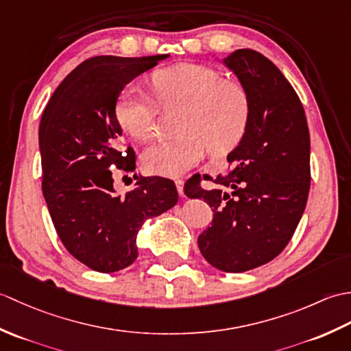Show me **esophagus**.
<instances>
[{"mask_svg":"<svg viewBox=\"0 0 351 351\" xmlns=\"http://www.w3.org/2000/svg\"><path fill=\"white\" fill-rule=\"evenodd\" d=\"M175 184H176V189H178V193H180V196H184V181L176 180Z\"/></svg>","mask_w":351,"mask_h":351,"instance_id":"obj_1","label":"esophagus"}]
</instances>
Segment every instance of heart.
I'll return each mask as SVG.
<instances>
[{
    "label": "heart",
    "mask_w": 351,
    "mask_h": 351,
    "mask_svg": "<svg viewBox=\"0 0 351 351\" xmlns=\"http://www.w3.org/2000/svg\"><path fill=\"white\" fill-rule=\"evenodd\" d=\"M154 95L131 84L116 106L122 130L138 141L151 140L164 110L184 108L178 137L161 138L141 155L151 175L180 176L204 158L206 147L226 154L241 143L252 121V98L243 83L211 66L180 63L152 73Z\"/></svg>",
    "instance_id": "obj_1"
}]
</instances>
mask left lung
<instances>
[{
	"mask_svg": "<svg viewBox=\"0 0 351 351\" xmlns=\"http://www.w3.org/2000/svg\"><path fill=\"white\" fill-rule=\"evenodd\" d=\"M250 93L252 121L228 155L226 175L193 176L184 191L213 208L211 226L197 238L213 267L241 273L270 263L287 247L303 215L311 187V140L306 116L283 73L253 49L223 60Z\"/></svg>",
	"mask_w": 351,
	"mask_h": 351,
	"instance_id": "1",
	"label": "left lung"
}]
</instances>
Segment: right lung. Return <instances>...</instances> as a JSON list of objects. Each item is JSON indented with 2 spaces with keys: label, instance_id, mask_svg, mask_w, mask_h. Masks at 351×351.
<instances>
[{
  "label": "right lung",
  "instance_id": "obj_1",
  "mask_svg": "<svg viewBox=\"0 0 351 351\" xmlns=\"http://www.w3.org/2000/svg\"><path fill=\"white\" fill-rule=\"evenodd\" d=\"M166 57L87 58L62 81L42 114L43 197L66 250L95 271L131 265L143 221L178 204L175 182L167 178L136 175V190L122 196L111 176V169L136 170V152L121 141L119 95Z\"/></svg>",
  "mask_w": 351,
  "mask_h": 351
}]
</instances>
